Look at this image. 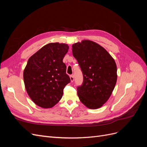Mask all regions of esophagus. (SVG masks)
<instances>
[{"mask_svg":"<svg viewBox=\"0 0 147 147\" xmlns=\"http://www.w3.org/2000/svg\"><path fill=\"white\" fill-rule=\"evenodd\" d=\"M70 81H71V82H74V80L73 75H70Z\"/></svg>","mask_w":147,"mask_h":147,"instance_id":"obj_1","label":"esophagus"}]
</instances>
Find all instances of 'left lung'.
<instances>
[{
    "label": "left lung",
    "mask_w": 147,
    "mask_h": 147,
    "mask_svg": "<svg viewBox=\"0 0 147 147\" xmlns=\"http://www.w3.org/2000/svg\"><path fill=\"white\" fill-rule=\"evenodd\" d=\"M72 53L83 77L82 84L77 87L79 99L88 108L98 109L114 90L117 80L116 63L103 47L90 40L74 43Z\"/></svg>",
    "instance_id": "1"
}]
</instances>
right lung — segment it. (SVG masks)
<instances>
[{"instance_id":"1","label":"right lung","mask_w":147,"mask_h":147,"mask_svg":"<svg viewBox=\"0 0 147 147\" xmlns=\"http://www.w3.org/2000/svg\"><path fill=\"white\" fill-rule=\"evenodd\" d=\"M68 50L67 44L51 43L29 59L24 82L28 95L38 106L51 108L63 97L64 88L70 82L63 61Z\"/></svg>"}]
</instances>
